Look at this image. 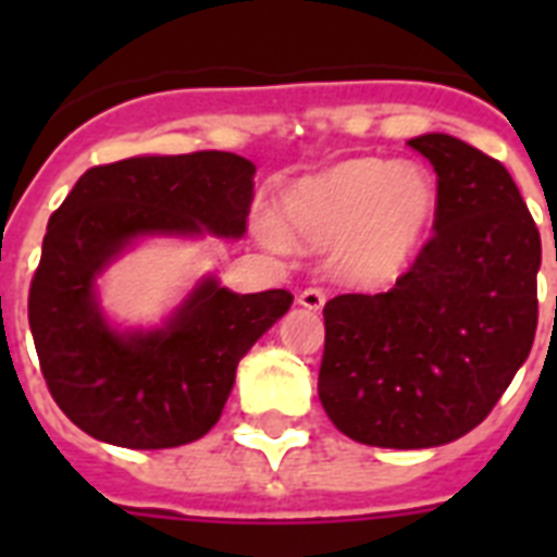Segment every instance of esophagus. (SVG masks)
Returning a JSON list of instances; mask_svg holds the SVG:
<instances>
[{"instance_id":"obj_1","label":"esophagus","mask_w":557,"mask_h":557,"mask_svg":"<svg viewBox=\"0 0 557 557\" xmlns=\"http://www.w3.org/2000/svg\"><path fill=\"white\" fill-rule=\"evenodd\" d=\"M297 304L304 306V309H312V312H318V309L326 304V295H323V288H318V286L304 288V292H300V297H297Z\"/></svg>"}]
</instances>
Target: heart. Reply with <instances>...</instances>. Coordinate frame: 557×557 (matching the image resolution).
Returning a JSON list of instances; mask_svg holds the SVG:
<instances>
[{
	"instance_id": "1",
	"label": "heart",
	"mask_w": 557,
	"mask_h": 557,
	"mask_svg": "<svg viewBox=\"0 0 557 557\" xmlns=\"http://www.w3.org/2000/svg\"><path fill=\"white\" fill-rule=\"evenodd\" d=\"M283 222L312 248L341 245V262L364 283H389L413 262L436 213V187L416 164L347 159L283 193ZM271 236H277L269 227Z\"/></svg>"
}]
</instances>
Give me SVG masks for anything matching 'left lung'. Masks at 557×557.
Masks as SVG:
<instances>
[{
	"label": "left lung",
	"mask_w": 557,
	"mask_h": 557,
	"mask_svg": "<svg viewBox=\"0 0 557 557\" xmlns=\"http://www.w3.org/2000/svg\"><path fill=\"white\" fill-rule=\"evenodd\" d=\"M436 170L433 236L381 295L323 306L318 396L375 448H436L474 431L537 330L541 234L500 161L454 135L407 141Z\"/></svg>",
	"instance_id": "left-lung-1"
}]
</instances>
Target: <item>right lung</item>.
Segmentation results:
<instances>
[{
  "instance_id": "obj_1",
  "label": "right lung",
  "mask_w": 557,
  "mask_h": 557,
  "mask_svg": "<svg viewBox=\"0 0 557 557\" xmlns=\"http://www.w3.org/2000/svg\"><path fill=\"white\" fill-rule=\"evenodd\" d=\"M251 161L234 152L138 156L86 170L48 219L28 292L39 370L81 431L121 448H176L219 422L236 364L288 312L286 288L234 295L205 280L152 332H115L95 277L138 236H243Z\"/></svg>"
}]
</instances>
